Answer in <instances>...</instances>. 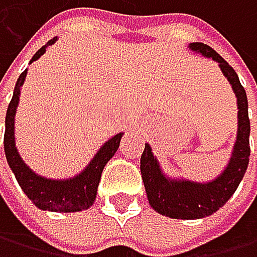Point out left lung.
Here are the masks:
<instances>
[{"label": "left lung", "instance_id": "obj_1", "mask_svg": "<svg viewBox=\"0 0 257 257\" xmlns=\"http://www.w3.org/2000/svg\"><path fill=\"white\" fill-rule=\"evenodd\" d=\"M189 49L202 53L207 58L219 63L223 74L237 96L238 105V131L234 145L232 158L226 171L208 183H194L188 180H169L160 169L152 148L145 144L141 156V174L150 205L158 213L177 219H197L215 213L221 208L229 197L235 193L238 183L246 172L249 163V118L248 99L245 88L238 80V75L223 56H219L212 47L202 42L189 44Z\"/></svg>", "mask_w": 257, "mask_h": 257}]
</instances>
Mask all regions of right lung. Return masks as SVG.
<instances>
[{
	"label": "right lung",
	"instance_id": "obj_1",
	"mask_svg": "<svg viewBox=\"0 0 257 257\" xmlns=\"http://www.w3.org/2000/svg\"><path fill=\"white\" fill-rule=\"evenodd\" d=\"M56 39L49 41L34 53L31 61H36L41 55H44L47 45H52ZM27 71H23L19 77L14 88V96L9 102L8 113H6V133H4V152H6V160L12 172L15 174L19 185L22 186L23 193L27 194L36 207L41 210H50V212H82V210L90 208L96 199L97 185L101 180L102 169L107 161L115 155L120 147V141L123 133L113 136L109 142H105L91 163L86 169L71 180H49L36 175L31 169L22 161V158L15 148V137H14V118L19 105L20 86L25 82Z\"/></svg>",
	"mask_w": 257,
	"mask_h": 257
}]
</instances>
